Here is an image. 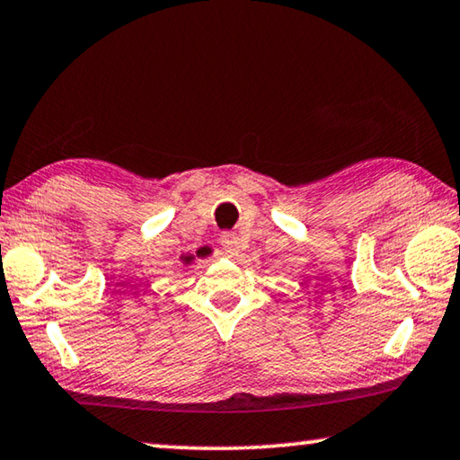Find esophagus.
<instances>
[{
  "instance_id": "obj_1",
  "label": "esophagus",
  "mask_w": 460,
  "mask_h": 460,
  "mask_svg": "<svg viewBox=\"0 0 460 460\" xmlns=\"http://www.w3.org/2000/svg\"><path fill=\"white\" fill-rule=\"evenodd\" d=\"M220 243H222V249L228 252V254H236L244 246L243 238H240L238 234H234V232H224L222 238H220Z\"/></svg>"
}]
</instances>
